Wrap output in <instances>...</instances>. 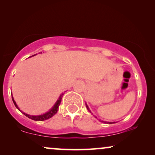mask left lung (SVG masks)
I'll use <instances>...</instances> for the list:
<instances>
[{
	"label": "left lung",
	"instance_id": "1",
	"mask_svg": "<svg viewBox=\"0 0 155 155\" xmlns=\"http://www.w3.org/2000/svg\"><path fill=\"white\" fill-rule=\"evenodd\" d=\"M86 107H87V109H88V111L90 112V109H89V108H88V107H87V104H86ZM102 122H103V121H102ZM108 124H114V123H111V122H108Z\"/></svg>",
	"mask_w": 155,
	"mask_h": 155
}]
</instances>
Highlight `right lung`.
<instances>
[{
    "label": "right lung",
    "mask_w": 155,
    "mask_h": 155,
    "mask_svg": "<svg viewBox=\"0 0 155 155\" xmlns=\"http://www.w3.org/2000/svg\"><path fill=\"white\" fill-rule=\"evenodd\" d=\"M35 55H36V54L33 55L32 56H35ZM63 94H62L61 95L60 97H59V99H58V101H56V104H55V105L54 106V107H53L52 109H51L49 111H48L47 113L43 114V115H39V116H30V115H28V114H26L25 113H23V112L21 111L20 110V109H19V108H18V105L16 104L15 101V100L13 99V97H12V101H13L14 104H15V107H16L17 109H18L19 110V111H20L21 112H22V113L23 114H24V115L26 116L27 117H28L29 118H31V119H32V120H37V121H42V120H47V119H48V118H51L53 116H54L55 114H56L57 113V111H58V109L59 105L61 104V99H62V97H63Z\"/></svg>",
    "instance_id": "obj_1"
}]
</instances>
